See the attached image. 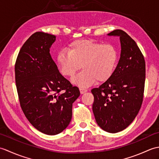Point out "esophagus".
Returning <instances> with one entry per match:
<instances>
[{"label":"esophagus","mask_w":159,"mask_h":159,"mask_svg":"<svg viewBox=\"0 0 159 159\" xmlns=\"http://www.w3.org/2000/svg\"><path fill=\"white\" fill-rule=\"evenodd\" d=\"M79 89H80V93H81V94L85 93V92H87V89H86L85 88H80Z\"/></svg>","instance_id":"obj_1"}]
</instances>
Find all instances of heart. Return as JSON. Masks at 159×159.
Listing matches in <instances>:
<instances>
[{
    "mask_svg": "<svg viewBox=\"0 0 159 159\" xmlns=\"http://www.w3.org/2000/svg\"><path fill=\"white\" fill-rule=\"evenodd\" d=\"M56 60L60 72L66 76H72L81 65L83 70L72 78V83L83 88L96 80L102 82L110 78L116 66L117 51L111 43L80 39L71 43L68 50L59 52Z\"/></svg>",
    "mask_w": 159,
    "mask_h": 159,
    "instance_id": "obj_1",
    "label": "heart"
}]
</instances>
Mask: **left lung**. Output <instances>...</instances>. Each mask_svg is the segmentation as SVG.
Wrapping results in <instances>:
<instances>
[{"instance_id": "left-lung-1", "label": "left lung", "mask_w": 159, "mask_h": 159, "mask_svg": "<svg viewBox=\"0 0 159 159\" xmlns=\"http://www.w3.org/2000/svg\"><path fill=\"white\" fill-rule=\"evenodd\" d=\"M119 36L121 54L112 75L92 89V110L98 125L108 133L126 128L137 116L143 102L146 63L136 42L122 30L108 34Z\"/></svg>"}]
</instances>
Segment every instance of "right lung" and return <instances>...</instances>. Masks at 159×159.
<instances>
[{"label": "right lung", "mask_w": 159, "mask_h": 159, "mask_svg": "<svg viewBox=\"0 0 159 159\" xmlns=\"http://www.w3.org/2000/svg\"><path fill=\"white\" fill-rule=\"evenodd\" d=\"M55 35L36 32L24 43L15 64L20 104L37 130L55 135L65 130L80 91L60 74L50 54Z\"/></svg>", "instance_id": "obj_1"}]
</instances>
